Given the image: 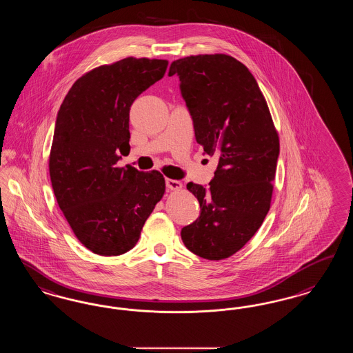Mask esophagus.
<instances>
[{
	"instance_id": "obj_1",
	"label": "esophagus",
	"mask_w": 353,
	"mask_h": 353,
	"mask_svg": "<svg viewBox=\"0 0 353 353\" xmlns=\"http://www.w3.org/2000/svg\"><path fill=\"white\" fill-rule=\"evenodd\" d=\"M165 185L170 190H180L183 188V183H180L179 180H172V179H167Z\"/></svg>"
}]
</instances>
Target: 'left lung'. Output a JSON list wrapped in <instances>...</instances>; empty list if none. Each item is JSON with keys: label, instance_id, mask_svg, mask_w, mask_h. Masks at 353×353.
Masks as SVG:
<instances>
[{"label": "left lung", "instance_id": "obj_1", "mask_svg": "<svg viewBox=\"0 0 353 353\" xmlns=\"http://www.w3.org/2000/svg\"><path fill=\"white\" fill-rule=\"evenodd\" d=\"M170 76L192 117L203 155L218 159L208 186L189 183L199 216L181 230L185 247L208 260L238 252L270 208L280 141L267 101L252 73L223 54L174 60Z\"/></svg>", "mask_w": 353, "mask_h": 353}]
</instances>
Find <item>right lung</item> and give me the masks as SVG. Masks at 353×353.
I'll list each match as a JSON object with an SVG mask.
<instances>
[{
	"label": "right lung",
	"mask_w": 353,
	"mask_h": 353,
	"mask_svg": "<svg viewBox=\"0 0 353 353\" xmlns=\"http://www.w3.org/2000/svg\"><path fill=\"white\" fill-rule=\"evenodd\" d=\"M168 61L126 57L88 72L57 112L50 176L57 205L88 250L130 251L165 192L160 172L117 163L130 152V108L163 79Z\"/></svg>",
	"instance_id": "1"
}]
</instances>
